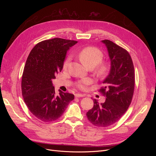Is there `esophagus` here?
Listing matches in <instances>:
<instances>
[{"label":"esophagus","mask_w":156,"mask_h":156,"mask_svg":"<svg viewBox=\"0 0 156 156\" xmlns=\"http://www.w3.org/2000/svg\"><path fill=\"white\" fill-rule=\"evenodd\" d=\"M84 96H85V95L81 94H75V97H84Z\"/></svg>","instance_id":"obj_1"}]
</instances>
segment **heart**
Instances as JSON below:
<instances>
[{
	"instance_id": "heart-1",
	"label": "heart",
	"mask_w": 156,
	"mask_h": 156,
	"mask_svg": "<svg viewBox=\"0 0 156 156\" xmlns=\"http://www.w3.org/2000/svg\"><path fill=\"white\" fill-rule=\"evenodd\" d=\"M77 57L83 64L88 68H94L97 75L100 77H105L108 75L110 66L108 62L102 61L104 57L103 52L97 47H87L81 50L78 54ZM71 61L69 57L66 59L63 64V67L66 69ZM91 83V80L88 78H84L79 81L76 83L77 87L81 90H85L87 86Z\"/></svg>"
}]
</instances>
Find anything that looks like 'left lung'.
<instances>
[{"mask_svg": "<svg viewBox=\"0 0 156 156\" xmlns=\"http://www.w3.org/2000/svg\"><path fill=\"white\" fill-rule=\"evenodd\" d=\"M108 48L111 61L109 75L104 80L99 92L106 99L99 104L94 99V107L87 112L88 121L99 127L116 122L132 102L135 88L133 63L128 52L109 40H102Z\"/></svg>", "mask_w": 156, "mask_h": 156, "instance_id": "8db88e82", "label": "left lung"}]
</instances>
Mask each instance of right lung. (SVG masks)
I'll use <instances>...</instances> for the list:
<instances>
[{"instance_id":"right-lung-1","label":"right lung","mask_w":156,"mask_h":156,"mask_svg":"<svg viewBox=\"0 0 156 156\" xmlns=\"http://www.w3.org/2000/svg\"><path fill=\"white\" fill-rule=\"evenodd\" d=\"M77 42L60 38L44 40L28 57L22 76V95L30 111L44 122L59 119L75 97L61 90L55 94L52 80L62 71L69 48Z\"/></svg>"}]
</instances>
